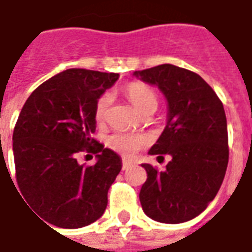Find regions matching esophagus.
I'll list each match as a JSON object with an SVG mask.
<instances>
[{
	"instance_id": "1",
	"label": "esophagus",
	"mask_w": 252,
	"mask_h": 252,
	"mask_svg": "<svg viewBox=\"0 0 252 252\" xmlns=\"http://www.w3.org/2000/svg\"><path fill=\"white\" fill-rule=\"evenodd\" d=\"M132 166L131 161H128V159H123V163H121V169L123 170H126V169H129Z\"/></svg>"
}]
</instances>
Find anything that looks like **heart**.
I'll list each match as a JSON object with an SVG mask.
<instances>
[{"instance_id":"b5f03b06","label":"heart","mask_w":252,"mask_h":252,"mask_svg":"<svg viewBox=\"0 0 252 252\" xmlns=\"http://www.w3.org/2000/svg\"><path fill=\"white\" fill-rule=\"evenodd\" d=\"M126 95L140 113L144 114L149 112L153 113L158 106V95L156 91L151 89L150 86L140 83V82H132L126 84ZM110 102H112L110 93H105L98 98L95 108H94V117L98 124H102L106 119ZM106 144L109 149H112L121 156L132 157L147 144V138L142 133L114 132L106 139Z\"/></svg>"}]
</instances>
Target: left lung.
I'll list each match as a JSON object with an SVG mask.
<instances>
[{
	"instance_id": "left-lung-1",
	"label": "left lung",
	"mask_w": 252,
	"mask_h": 252,
	"mask_svg": "<svg viewBox=\"0 0 252 252\" xmlns=\"http://www.w3.org/2000/svg\"><path fill=\"white\" fill-rule=\"evenodd\" d=\"M133 75L158 86L169 110L162 135L149 153L170 161L163 172L142 165L147 172L139 193L142 209L158 222H186L205 210L224 180L229 147L222 102L198 73L176 65Z\"/></svg>"
}]
</instances>
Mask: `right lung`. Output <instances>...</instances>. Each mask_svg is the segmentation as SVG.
Segmentation results:
<instances>
[{
	"mask_svg": "<svg viewBox=\"0 0 252 252\" xmlns=\"http://www.w3.org/2000/svg\"><path fill=\"white\" fill-rule=\"evenodd\" d=\"M119 73L72 68L32 91L13 131L16 181L28 205L46 222L76 229L96 221L121 170L114 151L93 138L98 98ZM95 154L87 167L76 156Z\"/></svg>",
	"mask_w": 252,
	"mask_h": 252,
	"instance_id": "right-lung-1",
	"label": "right lung"
}]
</instances>
